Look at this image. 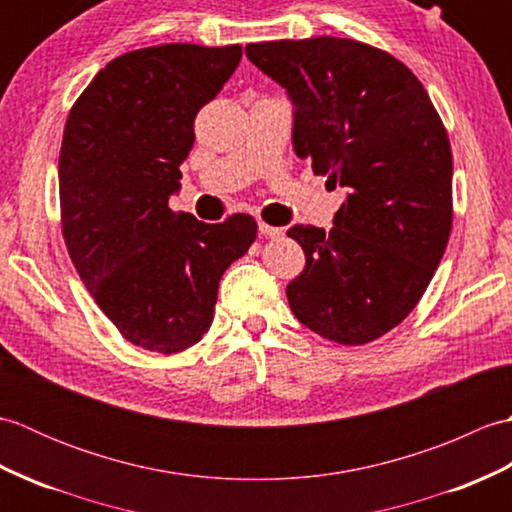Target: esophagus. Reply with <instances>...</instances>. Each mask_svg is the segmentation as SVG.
Masks as SVG:
<instances>
[{
  "label": "esophagus",
  "instance_id": "34e87169",
  "mask_svg": "<svg viewBox=\"0 0 512 512\" xmlns=\"http://www.w3.org/2000/svg\"><path fill=\"white\" fill-rule=\"evenodd\" d=\"M259 233L266 235V237H279V235H281V228H279V226H270V224L259 222Z\"/></svg>",
  "mask_w": 512,
  "mask_h": 512
}]
</instances>
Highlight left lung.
I'll return each instance as SVG.
<instances>
[{"instance_id": "obj_1", "label": "left lung", "mask_w": 512, "mask_h": 512, "mask_svg": "<svg viewBox=\"0 0 512 512\" xmlns=\"http://www.w3.org/2000/svg\"><path fill=\"white\" fill-rule=\"evenodd\" d=\"M246 57L286 90L295 154L345 191L328 233L288 228L306 253L290 310L323 339L374 341L416 308L447 248V129L407 65L367 43L281 39L248 43Z\"/></svg>"}]
</instances>
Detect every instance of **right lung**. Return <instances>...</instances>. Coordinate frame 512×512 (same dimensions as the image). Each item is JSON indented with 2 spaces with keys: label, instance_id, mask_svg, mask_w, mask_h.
<instances>
[{
  "label": "right lung",
  "instance_id": "add662e5",
  "mask_svg": "<svg viewBox=\"0 0 512 512\" xmlns=\"http://www.w3.org/2000/svg\"><path fill=\"white\" fill-rule=\"evenodd\" d=\"M239 59V43L127 52L94 76L63 129L65 246L107 319L143 350L176 354L198 343L211 328L224 270L257 237L246 213L206 224L169 209L195 114Z\"/></svg>",
  "mask_w": 512,
  "mask_h": 512
}]
</instances>
